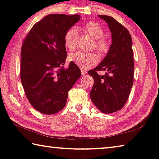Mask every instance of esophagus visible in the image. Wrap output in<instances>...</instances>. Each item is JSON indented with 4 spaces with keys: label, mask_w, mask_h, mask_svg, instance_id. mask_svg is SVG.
Instances as JSON below:
<instances>
[{
    "label": "esophagus",
    "mask_w": 159,
    "mask_h": 159,
    "mask_svg": "<svg viewBox=\"0 0 159 159\" xmlns=\"http://www.w3.org/2000/svg\"><path fill=\"white\" fill-rule=\"evenodd\" d=\"M80 71H81V74H82V76H84V75H85L86 74V73H87V72H86V71L85 69H80Z\"/></svg>",
    "instance_id": "34e87169"
}]
</instances>
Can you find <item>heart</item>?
<instances>
[{
    "label": "heart",
    "mask_w": 159,
    "mask_h": 159,
    "mask_svg": "<svg viewBox=\"0 0 159 159\" xmlns=\"http://www.w3.org/2000/svg\"><path fill=\"white\" fill-rule=\"evenodd\" d=\"M82 29L94 39H95V48L101 53H107L109 50L110 44L105 39H103L104 32L99 24L89 21L85 24ZM79 31L76 27H71L66 31L64 36L65 47L70 51L74 50L76 47ZM98 56L94 52H85L79 51L69 55V60L76 64L82 69L95 65L98 61Z\"/></svg>",
    "instance_id": "heart-1"
}]
</instances>
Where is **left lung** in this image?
Segmentation results:
<instances>
[{
    "label": "left lung",
    "mask_w": 159,
    "mask_h": 159,
    "mask_svg": "<svg viewBox=\"0 0 159 159\" xmlns=\"http://www.w3.org/2000/svg\"><path fill=\"white\" fill-rule=\"evenodd\" d=\"M108 25L111 44L105 57L88 74L94 85L90 95L93 103L104 114H111L123 108L133 84L134 61L131 36L127 29L110 16L98 15ZM106 70L104 76L96 73Z\"/></svg>",
    "instance_id": "obj_1"
}]
</instances>
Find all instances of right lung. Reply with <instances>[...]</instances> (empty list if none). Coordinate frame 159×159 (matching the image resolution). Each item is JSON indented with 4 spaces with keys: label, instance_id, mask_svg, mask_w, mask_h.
I'll list each match as a JSON object with an SVG mask.
<instances>
[{
    "label": "right lung",
    "instance_id": "add662e5",
    "mask_svg": "<svg viewBox=\"0 0 159 159\" xmlns=\"http://www.w3.org/2000/svg\"><path fill=\"white\" fill-rule=\"evenodd\" d=\"M79 15L50 14L35 24L21 50L20 78L31 106L44 114H54L66 104L68 92L81 72L67 57L64 36L80 20Z\"/></svg>",
    "mask_w": 159,
    "mask_h": 159
}]
</instances>
